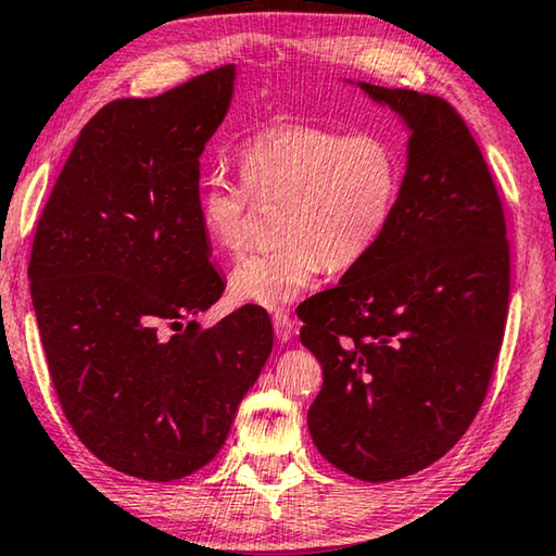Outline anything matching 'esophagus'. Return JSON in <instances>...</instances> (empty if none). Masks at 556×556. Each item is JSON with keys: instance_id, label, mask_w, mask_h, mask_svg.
<instances>
[{"instance_id": "34e87169", "label": "esophagus", "mask_w": 556, "mask_h": 556, "mask_svg": "<svg viewBox=\"0 0 556 556\" xmlns=\"http://www.w3.org/2000/svg\"><path fill=\"white\" fill-rule=\"evenodd\" d=\"M271 324H275V333L281 343L292 341V337L296 333V326H294V319H289L287 312L271 314Z\"/></svg>"}]
</instances>
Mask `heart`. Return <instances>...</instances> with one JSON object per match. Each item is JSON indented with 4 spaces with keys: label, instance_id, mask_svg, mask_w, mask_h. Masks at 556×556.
Instances as JSON below:
<instances>
[{
    "label": "heart",
    "instance_id": "obj_1",
    "mask_svg": "<svg viewBox=\"0 0 556 556\" xmlns=\"http://www.w3.org/2000/svg\"><path fill=\"white\" fill-rule=\"evenodd\" d=\"M242 184L213 175L198 190V223L223 254L250 242L254 200H281L277 232L285 242L252 254L230 275L235 302L281 309L306 292L326 264L349 269L389 227L401 195L403 161L389 136L316 123H277L237 151Z\"/></svg>",
    "mask_w": 556,
    "mask_h": 556
}]
</instances>
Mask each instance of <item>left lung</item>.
<instances>
[{
	"label": "left lung",
	"instance_id": "obj_1",
	"mask_svg": "<svg viewBox=\"0 0 556 556\" xmlns=\"http://www.w3.org/2000/svg\"><path fill=\"white\" fill-rule=\"evenodd\" d=\"M410 128L408 165L378 244L299 306L324 368L306 422L333 468L401 480L440 460L488 395L509 304L495 180L451 103L358 84Z\"/></svg>",
	"mask_w": 556,
	"mask_h": 556
}]
</instances>
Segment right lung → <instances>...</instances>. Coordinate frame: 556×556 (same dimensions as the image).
Instances as JSON below:
<instances>
[{
  "mask_svg": "<svg viewBox=\"0 0 556 556\" xmlns=\"http://www.w3.org/2000/svg\"><path fill=\"white\" fill-rule=\"evenodd\" d=\"M235 66L86 123L37 225L31 304L61 410L113 470L170 482L219 453L271 354L247 304L192 319L225 281L198 223L200 155L232 101Z\"/></svg>",
  "mask_w": 556,
  "mask_h": 556,
  "instance_id": "obj_1",
  "label": "right lung"
}]
</instances>
